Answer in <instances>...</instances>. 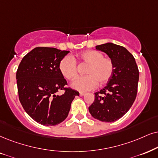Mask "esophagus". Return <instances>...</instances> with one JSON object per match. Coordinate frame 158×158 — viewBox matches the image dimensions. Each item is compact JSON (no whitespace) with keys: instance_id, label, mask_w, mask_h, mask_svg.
<instances>
[{"instance_id":"esophagus-1","label":"esophagus","mask_w":158,"mask_h":158,"mask_svg":"<svg viewBox=\"0 0 158 158\" xmlns=\"http://www.w3.org/2000/svg\"><path fill=\"white\" fill-rule=\"evenodd\" d=\"M85 95V93H79V95H80V96H84V95Z\"/></svg>"}]
</instances>
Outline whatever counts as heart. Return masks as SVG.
Segmentation results:
<instances>
[{
	"label": "heart",
	"mask_w": 158,
	"mask_h": 158,
	"mask_svg": "<svg viewBox=\"0 0 158 158\" xmlns=\"http://www.w3.org/2000/svg\"><path fill=\"white\" fill-rule=\"evenodd\" d=\"M81 63L87 65L86 77H78L71 84V87L78 91L85 92L93 89L98 83L103 85L110 80L114 71V64L110 57H104L101 52L93 49L84 51L77 56ZM61 74L68 80H72L78 75L77 65L75 60L65 56L59 63Z\"/></svg>",
	"instance_id": "obj_1"
}]
</instances>
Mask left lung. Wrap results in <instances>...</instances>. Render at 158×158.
<instances>
[{"mask_svg": "<svg viewBox=\"0 0 158 158\" xmlns=\"http://www.w3.org/2000/svg\"><path fill=\"white\" fill-rule=\"evenodd\" d=\"M106 53L114 64V71L104 88L95 93L89 111L95 119L114 122L127 112L137 95L139 72L132 54L125 47L106 43L95 47Z\"/></svg>", "mask_w": 158, "mask_h": 158, "instance_id": "obj_1", "label": "left lung"}]
</instances>
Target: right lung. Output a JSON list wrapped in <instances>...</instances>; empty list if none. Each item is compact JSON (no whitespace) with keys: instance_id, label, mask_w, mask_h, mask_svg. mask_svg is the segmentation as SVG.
<instances>
[{"instance_id":"1","label":"right lung","mask_w":158,"mask_h":158,"mask_svg":"<svg viewBox=\"0 0 158 158\" xmlns=\"http://www.w3.org/2000/svg\"><path fill=\"white\" fill-rule=\"evenodd\" d=\"M52 47H35L26 55L17 71L18 95L23 109L43 125H56L69 115L71 104L79 92L66 87L59 63L69 53ZM64 90L62 96L56 95Z\"/></svg>"}]
</instances>
